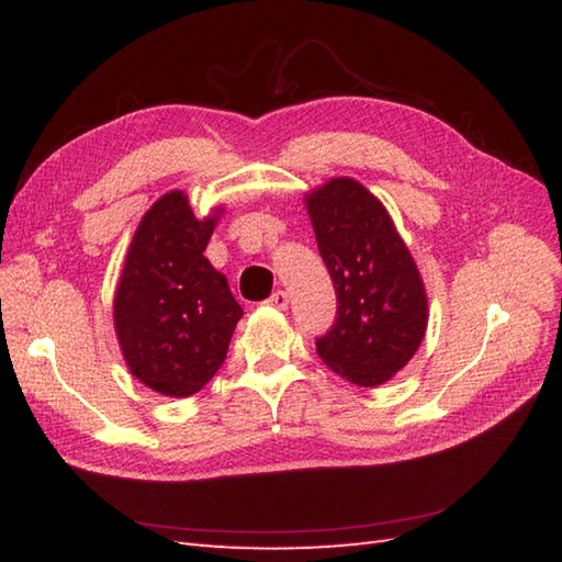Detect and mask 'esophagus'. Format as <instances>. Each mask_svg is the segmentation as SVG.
I'll use <instances>...</instances> for the list:
<instances>
[{"label": "esophagus", "mask_w": 562, "mask_h": 562, "mask_svg": "<svg viewBox=\"0 0 562 562\" xmlns=\"http://www.w3.org/2000/svg\"><path fill=\"white\" fill-rule=\"evenodd\" d=\"M268 304H270V306H274V308H288V304H290V296H288V292L278 290V292H272V294H270Z\"/></svg>", "instance_id": "34e87169"}]
</instances>
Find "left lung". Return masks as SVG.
Wrapping results in <instances>:
<instances>
[{"instance_id":"left-lung-1","label":"left lung","mask_w":562,"mask_h":562,"mask_svg":"<svg viewBox=\"0 0 562 562\" xmlns=\"http://www.w3.org/2000/svg\"><path fill=\"white\" fill-rule=\"evenodd\" d=\"M318 254L336 290V321L316 352L357 386L384 384L411 362L427 328V296L384 205L352 178L306 198Z\"/></svg>"}]
</instances>
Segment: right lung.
I'll list each match as a JSON object with an SVG mask.
<instances>
[{
	"mask_svg": "<svg viewBox=\"0 0 562 562\" xmlns=\"http://www.w3.org/2000/svg\"><path fill=\"white\" fill-rule=\"evenodd\" d=\"M217 217L198 220L181 190L142 217L115 292L125 362L164 396H193L226 360L244 316L222 272L202 256Z\"/></svg>",
	"mask_w": 562,
	"mask_h": 562,
	"instance_id": "right-lung-1",
	"label": "right lung"
}]
</instances>
